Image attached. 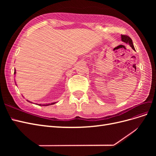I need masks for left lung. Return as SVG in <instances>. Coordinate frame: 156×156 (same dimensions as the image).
<instances>
[{
    "label": "left lung",
    "instance_id": "obj_1",
    "mask_svg": "<svg viewBox=\"0 0 156 156\" xmlns=\"http://www.w3.org/2000/svg\"><path fill=\"white\" fill-rule=\"evenodd\" d=\"M121 38H122V41L125 42L126 44H129L131 47L132 49H133V50H135V48H134V45L133 44V41H132V40L130 38V37L128 36L121 35Z\"/></svg>",
    "mask_w": 156,
    "mask_h": 156
}]
</instances>
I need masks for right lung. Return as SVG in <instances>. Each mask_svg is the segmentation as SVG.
I'll return each mask as SVG.
<instances>
[{
    "label": "right lung",
    "instance_id": "right-lung-1",
    "mask_svg": "<svg viewBox=\"0 0 156 156\" xmlns=\"http://www.w3.org/2000/svg\"><path fill=\"white\" fill-rule=\"evenodd\" d=\"M16 69L14 70V74H16ZM27 101H29V102H30V103H32V102H30V101H29V100H27ZM55 103H56L55 102V103H48V104H45V105H41V104H38L39 105H43V106H48V105H53V104H55Z\"/></svg>",
    "mask_w": 156,
    "mask_h": 156
}]
</instances>
